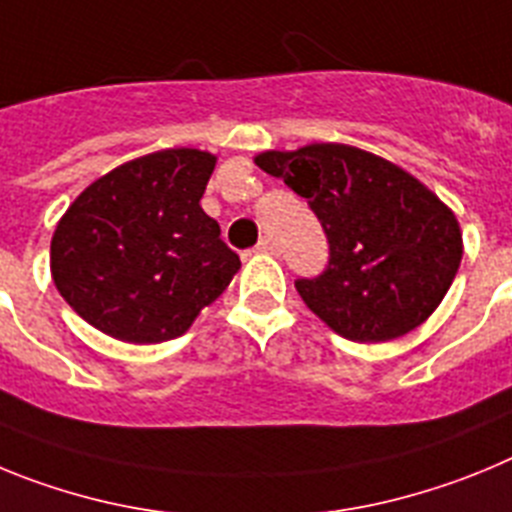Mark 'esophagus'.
Returning <instances> with one entry per match:
<instances>
[{"mask_svg": "<svg viewBox=\"0 0 512 512\" xmlns=\"http://www.w3.org/2000/svg\"><path fill=\"white\" fill-rule=\"evenodd\" d=\"M256 251H259V253H279V246H277V241H274V238L264 235V238L259 241V246H256Z\"/></svg>", "mask_w": 512, "mask_h": 512, "instance_id": "obj_1", "label": "esophagus"}]
</instances>
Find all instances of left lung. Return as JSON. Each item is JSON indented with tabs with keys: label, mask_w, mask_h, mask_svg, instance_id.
<instances>
[{
	"label": "left lung",
	"mask_w": 512,
	"mask_h": 512,
	"mask_svg": "<svg viewBox=\"0 0 512 512\" xmlns=\"http://www.w3.org/2000/svg\"><path fill=\"white\" fill-rule=\"evenodd\" d=\"M253 161L305 197L328 235V269L295 287L330 330L384 343L431 318L464 256L459 220L436 192L346 143L264 151Z\"/></svg>",
	"instance_id": "left-lung-1"
}]
</instances>
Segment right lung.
I'll return each mask as SVG.
<instances>
[{"label":"right lung","instance_id":"obj_1","mask_svg":"<svg viewBox=\"0 0 512 512\" xmlns=\"http://www.w3.org/2000/svg\"><path fill=\"white\" fill-rule=\"evenodd\" d=\"M215 153L166 148L99 176L53 230L51 277L81 318L125 343L184 336L223 295L238 253L200 200Z\"/></svg>","mask_w":512,"mask_h":512}]
</instances>
